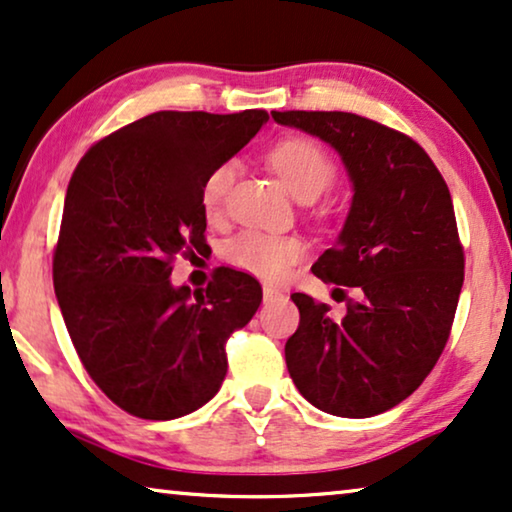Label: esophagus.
Instances as JSON below:
<instances>
[{
    "label": "esophagus",
    "instance_id": "1",
    "mask_svg": "<svg viewBox=\"0 0 512 512\" xmlns=\"http://www.w3.org/2000/svg\"><path fill=\"white\" fill-rule=\"evenodd\" d=\"M279 296H282V291L275 289V286H263V298L265 300H275Z\"/></svg>",
    "mask_w": 512,
    "mask_h": 512
}]
</instances>
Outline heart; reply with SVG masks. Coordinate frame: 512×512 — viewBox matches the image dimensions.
I'll return each mask as SVG.
<instances>
[{"label":"heart","instance_id":"heart-1","mask_svg":"<svg viewBox=\"0 0 512 512\" xmlns=\"http://www.w3.org/2000/svg\"><path fill=\"white\" fill-rule=\"evenodd\" d=\"M268 163L282 184L296 195L298 200H314L326 191L335 177L333 160L324 146L310 137H286L277 142L268 153ZM235 167L223 163L207 174L202 184L200 200L209 219L221 214L226 195L233 186ZM305 254V244L291 235H268L247 230L228 242L226 258L235 268L265 282L282 279L293 263Z\"/></svg>","mask_w":512,"mask_h":512}]
</instances>
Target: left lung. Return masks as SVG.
<instances>
[{
	"instance_id": "left-lung-1",
	"label": "left lung",
	"mask_w": 512,
	"mask_h": 512,
	"mask_svg": "<svg viewBox=\"0 0 512 512\" xmlns=\"http://www.w3.org/2000/svg\"><path fill=\"white\" fill-rule=\"evenodd\" d=\"M272 118L342 158L352 207L312 272L361 291L342 319L293 293L300 324L286 340V368L314 408L352 419L380 415L424 382L450 338L464 284L450 188L415 139L370 118L347 111H272Z\"/></svg>"
}]
</instances>
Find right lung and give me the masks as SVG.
<instances>
[{"label": "right lung", "instance_id": "add662e5", "mask_svg": "<svg viewBox=\"0 0 512 512\" xmlns=\"http://www.w3.org/2000/svg\"><path fill=\"white\" fill-rule=\"evenodd\" d=\"M265 123L263 109L156 111L90 146L69 179L55 296L83 368L130 415L177 419L212 401L228 335L261 305L247 272L219 268L195 291L170 275L205 240L207 174Z\"/></svg>", "mask_w": 512, "mask_h": 512}]
</instances>
